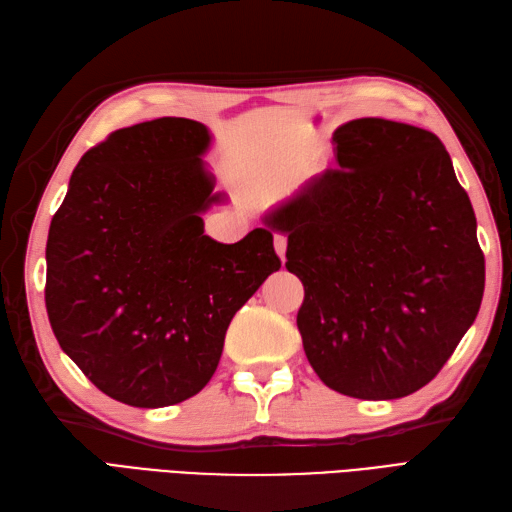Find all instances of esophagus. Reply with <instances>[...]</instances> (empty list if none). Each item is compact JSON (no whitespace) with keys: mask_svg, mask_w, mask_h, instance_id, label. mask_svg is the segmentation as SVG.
<instances>
[{"mask_svg":"<svg viewBox=\"0 0 512 512\" xmlns=\"http://www.w3.org/2000/svg\"><path fill=\"white\" fill-rule=\"evenodd\" d=\"M273 249H276V254L280 256V260L284 263V260H286V236H282V234L273 236Z\"/></svg>","mask_w":512,"mask_h":512,"instance_id":"1","label":"esophagus"}]
</instances>
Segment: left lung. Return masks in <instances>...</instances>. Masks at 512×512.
<instances>
[{
	"label": "left lung",
	"mask_w": 512,
	"mask_h": 512,
	"mask_svg": "<svg viewBox=\"0 0 512 512\" xmlns=\"http://www.w3.org/2000/svg\"><path fill=\"white\" fill-rule=\"evenodd\" d=\"M332 141L339 167L263 221L289 236L286 269L304 284L297 328L321 382L397 400L426 386L476 321V215L436 134L365 117Z\"/></svg>",
	"instance_id": "left-lung-1"
}]
</instances>
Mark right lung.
I'll list each match as a JSON object with an SVG mask.
<instances>
[{"instance_id": "1", "label": "right lung", "mask_w": 512, "mask_h": 512, "mask_svg": "<svg viewBox=\"0 0 512 512\" xmlns=\"http://www.w3.org/2000/svg\"><path fill=\"white\" fill-rule=\"evenodd\" d=\"M204 123L182 117L112 132L73 169L47 236L45 306L56 339L99 391L136 408L180 404L213 378L223 339L280 269L273 234H204L221 204Z\"/></svg>"}]
</instances>
